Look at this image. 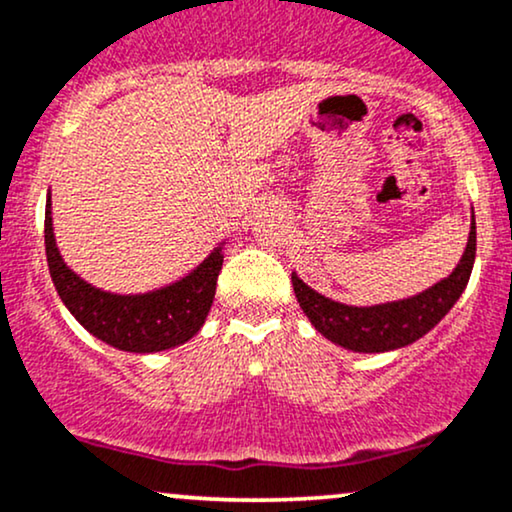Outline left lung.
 I'll use <instances>...</instances> for the list:
<instances>
[{
  "label": "left lung",
  "mask_w": 512,
  "mask_h": 512,
  "mask_svg": "<svg viewBox=\"0 0 512 512\" xmlns=\"http://www.w3.org/2000/svg\"><path fill=\"white\" fill-rule=\"evenodd\" d=\"M474 252H477V226L472 217L470 238L458 267L446 279L412 298L372 307L343 305L312 291L303 279H298V274H293V291L312 326L331 343L355 353H386L415 343L448 315L470 281Z\"/></svg>",
  "instance_id": "obj_1"
}]
</instances>
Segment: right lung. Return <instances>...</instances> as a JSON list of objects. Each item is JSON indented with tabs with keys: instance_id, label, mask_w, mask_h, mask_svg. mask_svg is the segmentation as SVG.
<instances>
[{
	"instance_id": "right-lung-1",
	"label": "right lung",
	"mask_w": 512,
	"mask_h": 512,
	"mask_svg": "<svg viewBox=\"0 0 512 512\" xmlns=\"http://www.w3.org/2000/svg\"><path fill=\"white\" fill-rule=\"evenodd\" d=\"M45 250L59 298L92 336L126 353H159L181 346L205 324L224 264L221 245L181 281L159 291L116 295L90 286L61 260L52 229V200L45 209Z\"/></svg>"
}]
</instances>
